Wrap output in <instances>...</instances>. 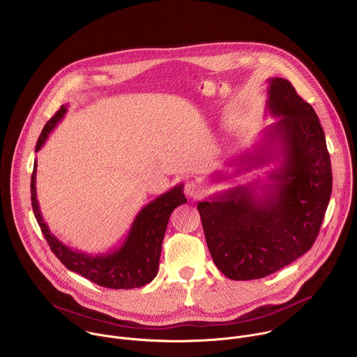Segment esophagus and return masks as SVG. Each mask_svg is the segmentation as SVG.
Instances as JSON below:
<instances>
[{
	"instance_id": "obj_1",
	"label": "esophagus",
	"mask_w": 357,
	"mask_h": 357,
	"mask_svg": "<svg viewBox=\"0 0 357 357\" xmlns=\"http://www.w3.org/2000/svg\"><path fill=\"white\" fill-rule=\"evenodd\" d=\"M202 194H204V188H202L199 184H197V183H194V181L185 184V195H187L188 198L198 199V198L202 197Z\"/></svg>"
}]
</instances>
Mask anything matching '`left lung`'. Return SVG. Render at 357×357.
Instances as JSON below:
<instances>
[{"label":"left lung","instance_id":"1","mask_svg":"<svg viewBox=\"0 0 357 357\" xmlns=\"http://www.w3.org/2000/svg\"><path fill=\"white\" fill-rule=\"evenodd\" d=\"M267 94V111L277 120L234 163L241 173L278 162L270 183L255 180L197 205L212 259L230 280L263 278L306 253L333 190L326 135L312 105L281 77L268 79Z\"/></svg>","mask_w":357,"mask_h":357}]
</instances>
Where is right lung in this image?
<instances>
[{
	"label": "right lung",
	"mask_w": 357,
	"mask_h": 357,
	"mask_svg": "<svg viewBox=\"0 0 357 357\" xmlns=\"http://www.w3.org/2000/svg\"><path fill=\"white\" fill-rule=\"evenodd\" d=\"M66 109L68 107L62 105L55 116L47 121L37 139L36 152H38L45 144L50 132L63 118ZM36 173L37 160H34L30 183L33 212L51 250L62 264H65L70 271H75L101 287L112 289L139 288L156 277L162 242L169 218L177 206L187 202L183 192V184L173 187L170 191L162 194L144 206L135 216L127 238L118 249L102 255H89L86 252L73 250L48 230L37 201Z\"/></svg>",
	"instance_id": "add662e5"
}]
</instances>
